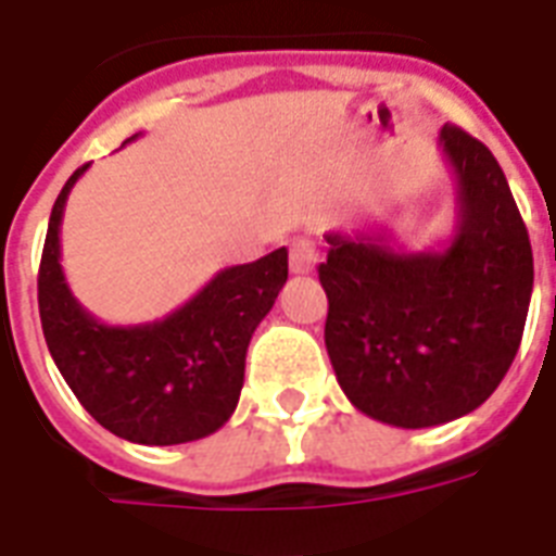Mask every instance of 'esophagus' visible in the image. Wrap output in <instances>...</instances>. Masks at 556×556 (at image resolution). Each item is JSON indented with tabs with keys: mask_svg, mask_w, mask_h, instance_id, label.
<instances>
[{
	"mask_svg": "<svg viewBox=\"0 0 556 556\" xmlns=\"http://www.w3.org/2000/svg\"><path fill=\"white\" fill-rule=\"evenodd\" d=\"M288 262H291V270H294V274H308V270L317 265L315 241L303 239V236L291 241V253H288Z\"/></svg>",
	"mask_w": 556,
	"mask_h": 556,
	"instance_id": "esophagus-1",
	"label": "esophagus"
}]
</instances>
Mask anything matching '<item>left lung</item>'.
<instances>
[{"label":"left lung","mask_w":556,"mask_h":556,"mask_svg":"<svg viewBox=\"0 0 556 556\" xmlns=\"http://www.w3.org/2000/svg\"><path fill=\"white\" fill-rule=\"evenodd\" d=\"M438 146L457 184L455 236L402 250L388 230L326 232V353L346 400L396 429L476 410L510 370L533 291L528 230L490 148L455 125Z\"/></svg>","instance_id":"left-lung-1"}]
</instances>
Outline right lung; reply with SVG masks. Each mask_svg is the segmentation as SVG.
I'll use <instances>...</instances> for the list:
<instances>
[{
    "label": "right lung",
    "instance_id": "obj_1",
    "mask_svg": "<svg viewBox=\"0 0 556 556\" xmlns=\"http://www.w3.org/2000/svg\"><path fill=\"white\" fill-rule=\"evenodd\" d=\"M80 165L58 194L42 244L37 303L58 370L92 419L142 446H177L218 431L244 384V355L288 279V250L218 270L154 324L108 326L80 306L61 268V222Z\"/></svg>",
    "mask_w": 556,
    "mask_h": 556
}]
</instances>
